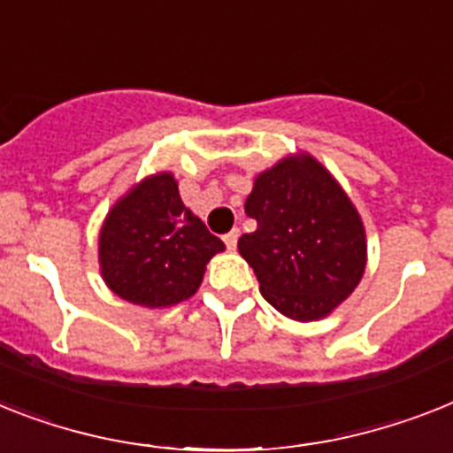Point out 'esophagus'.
Returning a JSON list of instances; mask_svg holds the SVG:
<instances>
[{"label": "esophagus", "mask_w": 453, "mask_h": 453, "mask_svg": "<svg viewBox=\"0 0 453 453\" xmlns=\"http://www.w3.org/2000/svg\"><path fill=\"white\" fill-rule=\"evenodd\" d=\"M223 242H226V246H227V249H230V251H234V249H237V242H239V230H237V227H234V230H230V233H227L226 237H223Z\"/></svg>", "instance_id": "1"}]
</instances>
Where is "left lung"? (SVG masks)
<instances>
[{"label":"left lung","mask_w":453,"mask_h":453,"mask_svg":"<svg viewBox=\"0 0 453 453\" xmlns=\"http://www.w3.org/2000/svg\"><path fill=\"white\" fill-rule=\"evenodd\" d=\"M244 209L258 227L237 249L274 310L319 321L354 293L367 265L365 226L314 156L300 150L260 172Z\"/></svg>","instance_id":"8db88e82"}]
</instances>
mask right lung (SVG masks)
Here are the masks:
<instances>
[{
    "mask_svg": "<svg viewBox=\"0 0 453 453\" xmlns=\"http://www.w3.org/2000/svg\"><path fill=\"white\" fill-rule=\"evenodd\" d=\"M226 249L181 202L172 172L134 183L99 230V272L119 297L163 310L197 293L207 263Z\"/></svg>",
    "mask_w": 453,
    "mask_h": 453,
    "instance_id": "right-lung-1",
    "label": "right lung"
}]
</instances>
